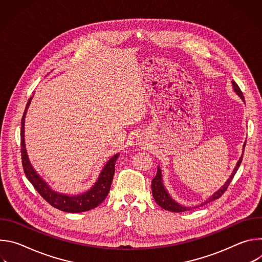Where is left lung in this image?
Masks as SVG:
<instances>
[{"label": "left lung", "instance_id": "8db88e82", "mask_svg": "<svg viewBox=\"0 0 262 262\" xmlns=\"http://www.w3.org/2000/svg\"><path fill=\"white\" fill-rule=\"evenodd\" d=\"M232 85H233L234 91L242 97V99L245 100L244 95H243V92H242L241 88L238 87V85H237L234 81L232 82ZM245 146H246V144L244 145V151H245ZM242 161H243V156L241 157L239 161L237 162V165H236L235 169L233 170V172H232L230 178L227 180V182H226L225 184H224L223 188H222L221 190H219L216 193H214L207 201H205V202L202 203L201 205L207 204V203H209V202H211V201H213V200L219 199L224 193H225V192L227 191V189H228V186H229V184H230L232 178L234 177L236 171L238 170V167L241 166ZM151 190H152V195H154V198H155L156 202H157L162 208H164V209H166V210H169V211H173V212H182V211L189 210V207H184V206L179 205L178 203H176V202L169 196V194H168L167 191L165 190L164 185H163V182H162V174H161L160 168H158L157 175H156V177L152 179V182H151ZM201 205H200V206H201Z\"/></svg>", "mask_w": 262, "mask_h": 262}]
</instances>
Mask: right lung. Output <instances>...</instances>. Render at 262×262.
Segmentation results:
<instances>
[{"mask_svg":"<svg viewBox=\"0 0 262 262\" xmlns=\"http://www.w3.org/2000/svg\"><path fill=\"white\" fill-rule=\"evenodd\" d=\"M32 97L29 98L24 115L21 118V129H20V152H21V162H23V168L24 172L29 179V181L33 184L35 190L40 194V196L49 202L52 206L55 208H58L65 212H83L88 211L90 209H93L97 207L107 196L111 183L113 180V175L115 172V163L118 159V155L112 158L106 165L104 166L103 170L101 171L98 180L96 183L92 186L91 190L79 195V196H66L62 194H58L50 189V186L38 176L37 173L32 168L27 151L25 147V138H24V128H25V116L27 113V108L29 107V104L31 102Z\"/></svg>","mask_w":262,"mask_h":262,"instance_id":"right-lung-1","label":"right lung"}]
</instances>
